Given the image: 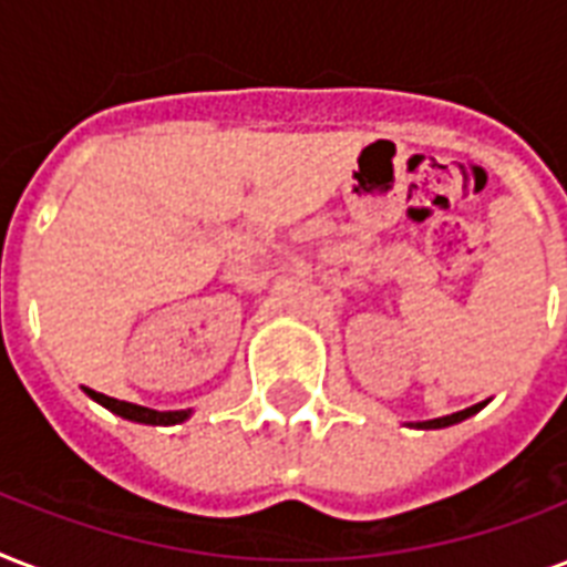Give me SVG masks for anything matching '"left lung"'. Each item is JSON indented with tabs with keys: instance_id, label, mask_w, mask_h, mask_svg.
<instances>
[{
	"instance_id": "left-lung-1",
	"label": "left lung",
	"mask_w": 567,
	"mask_h": 567,
	"mask_svg": "<svg viewBox=\"0 0 567 567\" xmlns=\"http://www.w3.org/2000/svg\"><path fill=\"white\" fill-rule=\"evenodd\" d=\"M485 403H488V400H483V403H476V405H467V409H462V412L444 414V417H432V421H412V423H405V426H412V430H444V426H453V423L467 421L471 414H476L480 409H485Z\"/></svg>"
}]
</instances>
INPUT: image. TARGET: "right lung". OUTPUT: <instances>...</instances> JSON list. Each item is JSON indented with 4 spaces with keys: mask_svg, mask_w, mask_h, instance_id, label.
Returning a JSON list of instances; mask_svg holds the SVG:
<instances>
[{
    "mask_svg": "<svg viewBox=\"0 0 567 567\" xmlns=\"http://www.w3.org/2000/svg\"><path fill=\"white\" fill-rule=\"evenodd\" d=\"M84 394L96 400L100 405H105L109 412L120 414V417H126V421L135 423H150V426H173V423H185L190 417V409H179V412H155V409H146V405L137 403H126V400H114V396H105L100 391H93V388H84Z\"/></svg>",
    "mask_w": 567,
    "mask_h": 567,
    "instance_id": "obj_1",
    "label": "right lung"
}]
</instances>
